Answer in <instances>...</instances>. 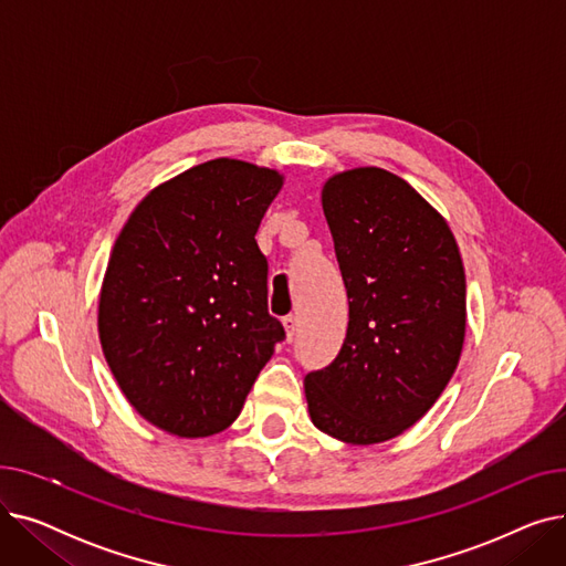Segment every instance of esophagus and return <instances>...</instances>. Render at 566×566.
I'll return each instance as SVG.
<instances>
[{"label":"esophagus","instance_id":"obj_1","mask_svg":"<svg viewBox=\"0 0 566 566\" xmlns=\"http://www.w3.org/2000/svg\"><path fill=\"white\" fill-rule=\"evenodd\" d=\"M282 323H284V331H286V339H289V342H293L295 331H298V318H295V316L291 314V316H284V318H282Z\"/></svg>","mask_w":566,"mask_h":566}]
</instances>
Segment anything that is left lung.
Segmentation results:
<instances>
[{
  "label": "left lung",
  "instance_id": "obj_1",
  "mask_svg": "<svg viewBox=\"0 0 566 566\" xmlns=\"http://www.w3.org/2000/svg\"><path fill=\"white\" fill-rule=\"evenodd\" d=\"M348 328L337 358L305 376L314 427L350 444L410 429L450 382L465 337V273L448 222L403 178L358 167L321 192Z\"/></svg>",
  "mask_w": 566,
  "mask_h": 566
}]
</instances>
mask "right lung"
<instances>
[{
    "instance_id": "1",
    "label": "right lung",
    "mask_w": 566,
    "mask_h": 566,
    "mask_svg": "<svg viewBox=\"0 0 566 566\" xmlns=\"http://www.w3.org/2000/svg\"><path fill=\"white\" fill-rule=\"evenodd\" d=\"M282 174L218 158L148 192L118 233L98 303L105 360L144 420L224 431L284 339L254 235Z\"/></svg>"
}]
</instances>
